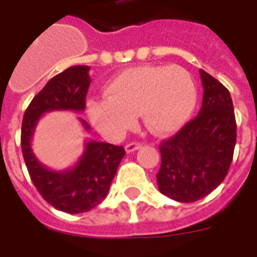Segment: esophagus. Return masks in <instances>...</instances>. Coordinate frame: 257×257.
I'll use <instances>...</instances> for the list:
<instances>
[{
	"mask_svg": "<svg viewBox=\"0 0 257 257\" xmlns=\"http://www.w3.org/2000/svg\"><path fill=\"white\" fill-rule=\"evenodd\" d=\"M140 147H142L140 143H138V142H132V143H128V145L125 146V150H126V153H134V151L139 150Z\"/></svg>",
	"mask_w": 257,
	"mask_h": 257,
	"instance_id": "34e87169",
	"label": "esophagus"
}]
</instances>
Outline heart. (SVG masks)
I'll return each instance as SVG.
<instances>
[{
  "label": "heart",
  "instance_id": "b5f03b06",
  "mask_svg": "<svg viewBox=\"0 0 257 257\" xmlns=\"http://www.w3.org/2000/svg\"><path fill=\"white\" fill-rule=\"evenodd\" d=\"M104 93L107 99L88 103V117L108 139H119L139 114L154 135L175 134L189 122L198 96L193 75L180 66L129 68L106 85Z\"/></svg>",
  "mask_w": 257,
  "mask_h": 257
}]
</instances>
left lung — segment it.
Listing matches in <instances>:
<instances>
[{"mask_svg": "<svg viewBox=\"0 0 257 257\" xmlns=\"http://www.w3.org/2000/svg\"><path fill=\"white\" fill-rule=\"evenodd\" d=\"M204 97L198 115L162 142L158 189L178 202H194L224 180L231 165L237 123L230 92L199 70Z\"/></svg>", "mask_w": 257, "mask_h": 257, "instance_id": "1", "label": "left lung"}]
</instances>
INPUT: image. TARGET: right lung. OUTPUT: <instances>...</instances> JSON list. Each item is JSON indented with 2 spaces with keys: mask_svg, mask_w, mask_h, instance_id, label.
<instances>
[{
  "mask_svg": "<svg viewBox=\"0 0 257 257\" xmlns=\"http://www.w3.org/2000/svg\"><path fill=\"white\" fill-rule=\"evenodd\" d=\"M88 66H73L55 75L31 100L22 123V151L33 183L42 198L66 213H82L93 209L106 198L118 165L125 156L122 146L86 140L77 164L63 171H53L38 161L31 140L40 118L45 112L70 110L82 112L89 88ZM86 132L89 123L79 118Z\"/></svg>",
  "mask_w": 257,
  "mask_h": 257,
  "instance_id": "add662e5",
  "label": "right lung"
}]
</instances>
